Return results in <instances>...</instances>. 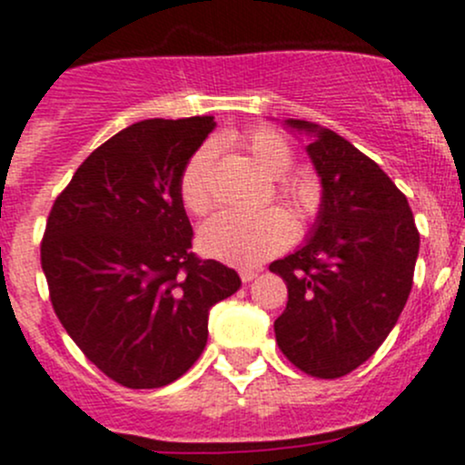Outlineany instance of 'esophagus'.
<instances>
[{
  "label": "esophagus",
  "instance_id": "34e87169",
  "mask_svg": "<svg viewBox=\"0 0 465 465\" xmlns=\"http://www.w3.org/2000/svg\"><path fill=\"white\" fill-rule=\"evenodd\" d=\"M256 276H259V270H241L242 283H250V281H254Z\"/></svg>",
  "mask_w": 465,
  "mask_h": 465
}]
</instances>
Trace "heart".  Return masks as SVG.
I'll use <instances>...</instances> for the list:
<instances>
[{
  "mask_svg": "<svg viewBox=\"0 0 465 465\" xmlns=\"http://www.w3.org/2000/svg\"><path fill=\"white\" fill-rule=\"evenodd\" d=\"M242 145L250 150L254 162L276 180V189L302 215H312L320 204V189L311 175H285L292 166L290 145L267 128H256L242 137ZM211 162L213 145H200L186 162L180 175V200L189 213L209 211L211 200ZM294 223L290 213L279 206L261 211L227 209L215 213L200 227L198 245L211 259L236 267H254L292 242Z\"/></svg>",
  "mask_w": 465,
  "mask_h": 465,
  "instance_id": "1",
  "label": "heart"
}]
</instances>
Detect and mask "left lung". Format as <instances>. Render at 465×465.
Segmentation results:
<instances>
[{"instance_id":"1","label":"left lung","mask_w":465,"mask_h":465,"mask_svg":"<svg viewBox=\"0 0 465 465\" xmlns=\"http://www.w3.org/2000/svg\"><path fill=\"white\" fill-rule=\"evenodd\" d=\"M322 180V204L308 242L274 261L288 306L274 322L285 358L315 378H341L367 362L396 326L414 281L419 229L387 173L332 130L302 119Z\"/></svg>"}]
</instances>
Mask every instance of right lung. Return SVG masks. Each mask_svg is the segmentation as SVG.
<instances>
[{"label": "right lung", "instance_id": "add662e5", "mask_svg": "<svg viewBox=\"0 0 465 465\" xmlns=\"http://www.w3.org/2000/svg\"><path fill=\"white\" fill-rule=\"evenodd\" d=\"M213 116L145 119L98 145L55 198L40 259L64 331L107 378L157 389L203 355L241 276L191 252L180 175Z\"/></svg>", "mask_w": 465, "mask_h": 465}]
</instances>
